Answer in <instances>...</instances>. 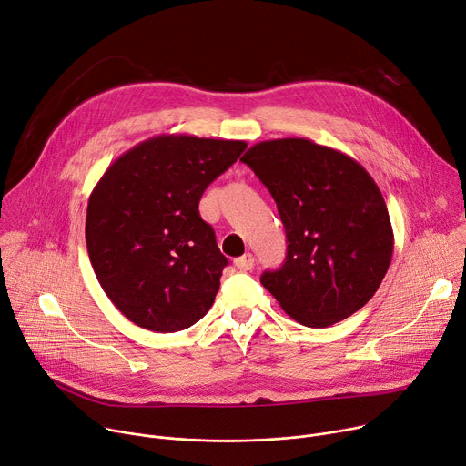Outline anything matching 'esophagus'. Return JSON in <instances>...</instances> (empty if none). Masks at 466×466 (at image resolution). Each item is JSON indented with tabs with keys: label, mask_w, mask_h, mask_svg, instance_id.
I'll use <instances>...</instances> for the list:
<instances>
[{
	"label": "esophagus",
	"mask_w": 466,
	"mask_h": 466,
	"mask_svg": "<svg viewBox=\"0 0 466 466\" xmlns=\"http://www.w3.org/2000/svg\"><path fill=\"white\" fill-rule=\"evenodd\" d=\"M234 266L239 269V271H250L252 268H255V257L250 255V252H247V255L239 257L234 260Z\"/></svg>",
	"instance_id": "34e87169"
}]
</instances>
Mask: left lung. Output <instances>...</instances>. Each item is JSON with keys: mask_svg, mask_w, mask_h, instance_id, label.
<instances>
[{"mask_svg": "<svg viewBox=\"0 0 466 466\" xmlns=\"http://www.w3.org/2000/svg\"><path fill=\"white\" fill-rule=\"evenodd\" d=\"M269 189L288 252L262 286L307 327H329L360 310L383 282L394 250L387 202L366 168L310 139L262 141L243 157Z\"/></svg>", "mask_w": 466, "mask_h": 466, "instance_id": "obj_1", "label": "left lung"}]
</instances>
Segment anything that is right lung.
I'll use <instances>...</instances> for the list:
<instances>
[{
    "label": "right lung",
    "instance_id": "obj_1",
    "mask_svg": "<svg viewBox=\"0 0 466 466\" xmlns=\"http://www.w3.org/2000/svg\"><path fill=\"white\" fill-rule=\"evenodd\" d=\"M245 148V141L163 134L116 157L95 186L89 258L111 303L136 325L182 330L214 305L228 260L198 202Z\"/></svg>",
    "mask_w": 466,
    "mask_h": 466
}]
</instances>
